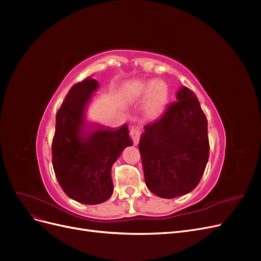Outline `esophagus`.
I'll return each instance as SVG.
<instances>
[{"label":"esophagus","instance_id":"obj_1","mask_svg":"<svg viewBox=\"0 0 261 261\" xmlns=\"http://www.w3.org/2000/svg\"><path fill=\"white\" fill-rule=\"evenodd\" d=\"M129 134H130L134 145H138L139 138H140V129L138 127H132L129 130Z\"/></svg>","mask_w":261,"mask_h":261}]
</instances>
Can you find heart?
Masks as SVG:
<instances>
[{"label":"heart","mask_w":261,"mask_h":261,"mask_svg":"<svg viewBox=\"0 0 261 261\" xmlns=\"http://www.w3.org/2000/svg\"><path fill=\"white\" fill-rule=\"evenodd\" d=\"M124 94L134 103L145 100L143 112L148 121L161 118L170 102V87L163 80H134L126 85Z\"/></svg>","instance_id":"b5f03b06"}]
</instances>
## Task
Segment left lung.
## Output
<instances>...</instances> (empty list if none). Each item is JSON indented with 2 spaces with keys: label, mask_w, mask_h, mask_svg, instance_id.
Masks as SVG:
<instances>
[{
  "label": "left lung",
  "mask_w": 261,
  "mask_h": 261,
  "mask_svg": "<svg viewBox=\"0 0 261 261\" xmlns=\"http://www.w3.org/2000/svg\"><path fill=\"white\" fill-rule=\"evenodd\" d=\"M176 100L161 120L146 126L139 141L146 185L168 199L198 185L209 158L208 123L198 99L183 86Z\"/></svg>",
  "instance_id": "obj_1"
}]
</instances>
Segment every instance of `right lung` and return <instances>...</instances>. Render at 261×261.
<instances>
[{"label": "right lung", "mask_w": 261, "mask_h": 261, "mask_svg": "<svg viewBox=\"0 0 261 261\" xmlns=\"http://www.w3.org/2000/svg\"><path fill=\"white\" fill-rule=\"evenodd\" d=\"M98 88L91 77L72 87L57 114L52 144L53 169L62 189L85 204L111 197L112 165L133 145L126 125L114 129L88 121L87 109Z\"/></svg>", "instance_id": "1"}]
</instances>
